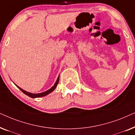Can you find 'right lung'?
<instances>
[{
    "instance_id": "obj_1",
    "label": "right lung",
    "mask_w": 135,
    "mask_h": 135,
    "mask_svg": "<svg viewBox=\"0 0 135 135\" xmlns=\"http://www.w3.org/2000/svg\"><path fill=\"white\" fill-rule=\"evenodd\" d=\"M59 80H60V75H59L58 79H57V80L56 81V82L55 83L54 85H53L52 87L51 88H50L49 90H48L47 91H44V92H42V93H30V92H28V91H25V90H24L23 89H22L20 87V86H18V85H16L15 84V85L17 86V87L19 88V89L21 90V91L23 92L25 94V95H26L27 96H28V97L32 98H40V97H45V96L49 95V93H50L52 92L53 90H54L55 88H56L57 85H58V82H59Z\"/></svg>"
}]
</instances>
